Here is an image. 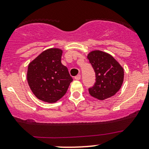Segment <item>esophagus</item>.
<instances>
[{
	"instance_id": "esophagus-1",
	"label": "esophagus",
	"mask_w": 149,
	"mask_h": 149,
	"mask_svg": "<svg viewBox=\"0 0 149 149\" xmlns=\"http://www.w3.org/2000/svg\"><path fill=\"white\" fill-rule=\"evenodd\" d=\"M80 77H81L80 74H78V75H77L74 77V79H75L76 80H80Z\"/></svg>"
}]
</instances>
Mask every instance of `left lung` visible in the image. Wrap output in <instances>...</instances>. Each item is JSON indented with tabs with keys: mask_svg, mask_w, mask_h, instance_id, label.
Here are the masks:
<instances>
[{
	"mask_svg": "<svg viewBox=\"0 0 149 149\" xmlns=\"http://www.w3.org/2000/svg\"><path fill=\"white\" fill-rule=\"evenodd\" d=\"M88 59L96 74V82L88 91L91 97L104 100L113 97L119 91L124 81V69L108 53L92 51Z\"/></svg>",
	"mask_w": 149,
	"mask_h": 149,
	"instance_id": "left-lung-1",
	"label": "left lung"
}]
</instances>
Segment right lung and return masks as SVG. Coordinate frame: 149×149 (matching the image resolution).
<instances>
[{
  "label": "right lung",
  "mask_w": 149,
  "mask_h": 149,
  "mask_svg": "<svg viewBox=\"0 0 149 149\" xmlns=\"http://www.w3.org/2000/svg\"><path fill=\"white\" fill-rule=\"evenodd\" d=\"M62 50L51 48L42 52L28 65L27 80L39 100L57 102L67 91L73 80L68 69L61 63Z\"/></svg>",
  "instance_id": "right-lung-1"
}]
</instances>
